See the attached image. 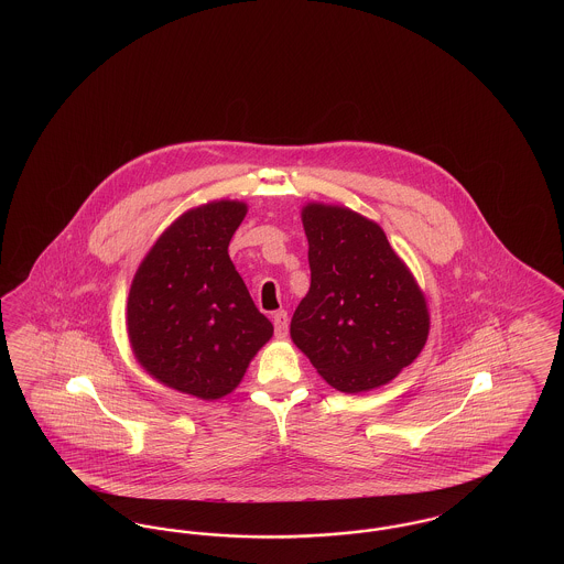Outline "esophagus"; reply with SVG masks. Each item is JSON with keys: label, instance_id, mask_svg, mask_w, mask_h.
<instances>
[{"label": "esophagus", "instance_id": "obj_1", "mask_svg": "<svg viewBox=\"0 0 564 564\" xmlns=\"http://www.w3.org/2000/svg\"><path fill=\"white\" fill-rule=\"evenodd\" d=\"M272 323H274V336L276 338H288V329H290V319H288V313L285 311H279L272 315Z\"/></svg>", "mask_w": 564, "mask_h": 564}]
</instances>
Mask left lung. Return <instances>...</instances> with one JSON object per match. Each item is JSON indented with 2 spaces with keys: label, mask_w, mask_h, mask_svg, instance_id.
<instances>
[{
  "label": "left lung",
  "mask_w": 564,
  "mask_h": 564,
  "mask_svg": "<svg viewBox=\"0 0 564 564\" xmlns=\"http://www.w3.org/2000/svg\"><path fill=\"white\" fill-rule=\"evenodd\" d=\"M311 288L292 317V340L343 393L391 382L430 336V306L384 230L345 205L306 203Z\"/></svg>",
  "instance_id": "left-lung-1"
}]
</instances>
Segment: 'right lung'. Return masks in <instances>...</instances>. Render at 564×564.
Masks as SVG:
<instances>
[{
	"label": "right lung",
	"mask_w": 564,
	"mask_h": 564,
	"mask_svg": "<svg viewBox=\"0 0 564 564\" xmlns=\"http://www.w3.org/2000/svg\"><path fill=\"white\" fill-rule=\"evenodd\" d=\"M245 215L247 203L228 198L180 215L141 260L127 302L139 366L205 402L232 393L272 338L228 256Z\"/></svg>",
	"instance_id": "add662e5"
}]
</instances>
